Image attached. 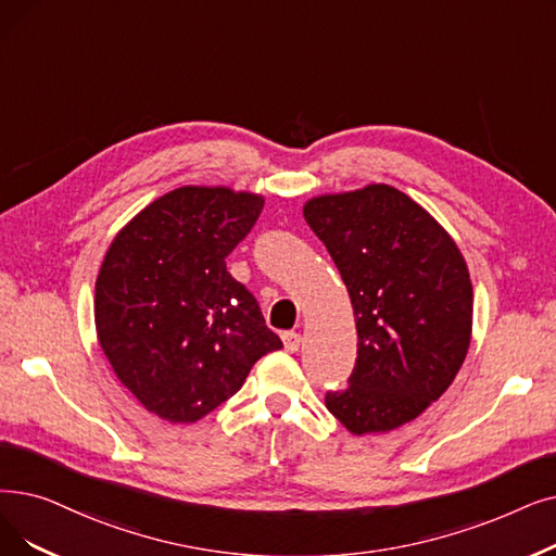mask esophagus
I'll use <instances>...</instances> for the list:
<instances>
[{
	"label": "esophagus",
	"instance_id": "1",
	"mask_svg": "<svg viewBox=\"0 0 556 556\" xmlns=\"http://www.w3.org/2000/svg\"><path fill=\"white\" fill-rule=\"evenodd\" d=\"M281 341H283V348L288 352H298L300 343H302V336L298 331H283L281 333Z\"/></svg>",
	"mask_w": 556,
	"mask_h": 556
}]
</instances>
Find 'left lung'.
Returning a JSON list of instances; mask_svg holds the SVG:
<instances>
[{"label":"left lung","instance_id":"left-lung-1","mask_svg":"<svg viewBox=\"0 0 556 556\" xmlns=\"http://www.w3.org/2000/svg\"><path fill=\"white\" fill-rule=\"evenodd\" d=\"M304 220L341 273L356 320V364L329 412L356 437L416 420L470 348L472 283L452 236L386 184L320 195Z\"/></svg>","mask_w":556,"mask_h":556}]
</instances>
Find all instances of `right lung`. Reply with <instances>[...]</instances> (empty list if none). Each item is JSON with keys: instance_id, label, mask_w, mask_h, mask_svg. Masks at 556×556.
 I'll return each instance as SVG.
<instances>
[{"instance_id": "obj_1", "label": "right lung", "mask_w": 556, "mask_h": 556, "mask_svg": "<svg viewBox=\"0 0 556 556\" xmlns=\"http://www.w3.org/2000/svg\"><path fill=\"white\" fill-rule=\"evenodd\" d=\"M263 198L181 186L117 231L94 283V327L113 372L167 422L229 400L281 341L256 298L227 273Z\"/></svg>"}]
</instances>
